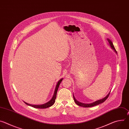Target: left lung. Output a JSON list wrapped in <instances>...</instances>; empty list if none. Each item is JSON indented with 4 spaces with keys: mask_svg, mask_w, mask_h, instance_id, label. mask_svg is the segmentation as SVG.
I'll return each instance as SVG.
<instances>
[{
    "mask_svg": "<svg viewBox=\"0 0 129 129\" xmlns=\"http://www.w3.org/2000/svg\"><path fill=\"white\" fill-rule=\"evenodd\" d=\"M108 42H109V44L110 45V46H111V48H112L113 49H114V51L117 53V52H116V50H115V47H114V45H113V44L112 42H111V41H110V40H109V39H108ZM109 94H110V93H109L105 98H104V99H102V100H99V101H96V102H94V103H93L89 104H83V103H80V102L77 101L76 100V99H75V98L74 96L73 95V99H74V101H75L76 104L77 105H78V106H81V107H93V106L98 105H99V104H100L103 103V102H104L107 99V98H108Z\"/></svg>",
    "mask_w": 129,
    "mask_h": 129,
    "instance_id": "1",
    "label": "left lung"
}]
</instances>
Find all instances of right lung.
Listing matches in <instances>:
<instances>
[{
	"mask_svg": "<svg viewBox=\"0 0 129 129\" xmlns=\"http://www.w3.org/2000/svg\"><path fill=\"white\" fill-rule=\"evenodd\" d=\"M62 80H63V79H61L57 83V84L56 87V89H55V90H54V94H53L52 99L48 102L46 103V104H43V105H30V104H27V103H26L25 102H24V103L26 105H27L28 106H31V107H33L34 108H39V109H45V108H47L50 107V106H52L54 104V102H55V100H56V97H57V91H58V88L59 87V85H60L61 82H62Z\"/></svg>",
	"mask_w": 129,
	"mask_h": 129,
	"instance_id": "1",
	"label": "right lung"
}]
</instances>
